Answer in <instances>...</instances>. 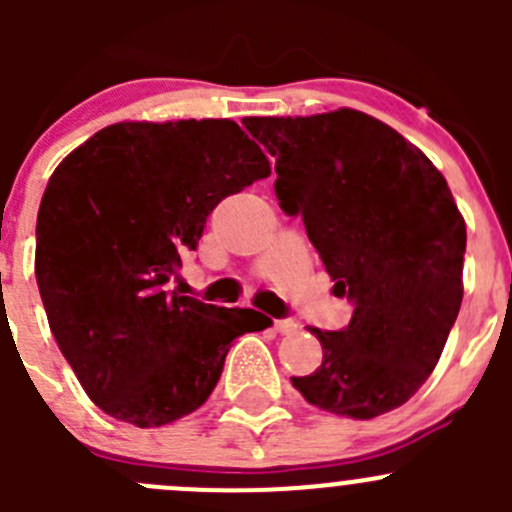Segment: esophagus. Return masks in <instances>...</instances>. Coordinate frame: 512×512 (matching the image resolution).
<instances>
[{
	"label": "esophagus",
	"instance_id": "34e87169",
	"mask_svg": "<svg viewBox=\"0 0 512 512\" xmlns=\"http://www.w3.org/2000/svg\"><path fill=\"white\" fill-rule=\"evenodd\" d=\"M275 332L280 334L297 332V322H294V319H275Z\"/></svg>",
	"mask_w": 512,
	"mask_h": 512
}]
</instances>
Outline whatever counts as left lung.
<instances>
[{
  "label": "left lung",
  "mask_w": 512,
  "mask_h": 512,
  "mask_svg": "<svg viewBox=\"0 0 512 512\" xmlns=\"http://www.w3.org/2000/svg\"><path fill=\"white\" fill-rule=\"evenodd\" d=\"M242 123L277 160L280 208L302 215L334 294L354 304L339 332L309 329L322 364L292 386L337 416L399 409L438 364L461 309L466 223L446 178L354 108Z\"/></svg>",
  "instance_id": "left-lung-1"
}]
</instances>
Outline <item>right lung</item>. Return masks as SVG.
I'll return each instance as SVG.
<instances>
[{
  "label": "right lung",
  "mask_w": 512,
  "mask_h": 512,
  "mask_svg": "<svg viewBox=\"0 0 512 512\" xmlns=\"http://www.w3.org/2000/svg\"><path fill=\"white\" fill-rule=\"evenodd\" d=\"M270 175L235 121L113 123L59 163L36 218V285L89 399L138 428L208 401L232 342L272 319L170 292L205 220Z\"/></svg>",
  "instance_id": "obj_1"
}]
</instances>
